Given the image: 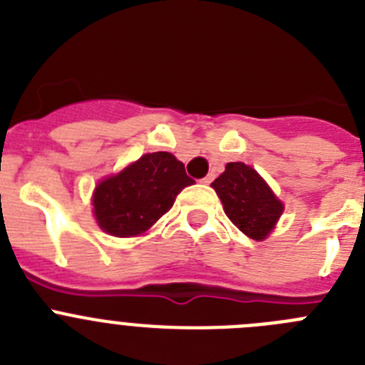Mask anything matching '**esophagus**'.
Masks as SVG:
<instances>
[{
    "mask_svg": "<svg viewBox=\"0 0 365 365\" xmlns=\"http://www.w3.org/2000/svg\"><path fill=\"white\" fill-rule=\"evenodd\" d=\"M214 177H215V175H214V173H208V175H206V177H205V179H202V180H201V182H205V185H210L212 180H214Z\"/></svg>",
    "mask_w": 365,
    "mask_h": 365,
    "instance_id": "1",
    "label": "esophagus"
}]
</instances>
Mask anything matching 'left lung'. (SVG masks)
Returning <instances> with one entry per match:
<instances>
[{
	"label": "left lung",
	"mask_w": 365,
	"mask_h": 365,
	"mask_svg": "<svg viewBox=\"0 0 365 365\" xmlns=\"http://www.w3.org/2000/svg\"><path fill=\"white\" fill-rule=\"evenodd\" d=\"M212 186L228 219L250 240H265L283 214V202L265 179L245 163H228Z\"/></svg>",
	"instance_id": "8db88e82"
}]
</instances>
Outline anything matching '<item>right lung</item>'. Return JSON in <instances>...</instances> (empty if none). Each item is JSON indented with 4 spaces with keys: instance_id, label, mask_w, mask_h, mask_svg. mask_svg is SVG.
<instances>
[{
    "instance_id": "add662e5",
    "label": "right lung",
    "mask_w": 365,
    "mask_h": 365,
    "mask_svg": "<svg viewBox=\"0 0 365 365\" xmlns=\"http://www.w3.org/2000/svg\"><path fill=\"white\" fill-rule=\"evenodd\" d=\"M193 185L185 164L168 151H155L106 177L93 193L98 227L115 237H133L150 230L175 202L185 186Z\"/></svg>"
}]
</instances>
